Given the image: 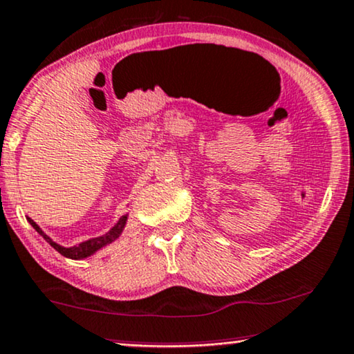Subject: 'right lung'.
Returning a JSON list of instances; mask_svg holds the SVG:
<instances>
[{
  "label": "right lung",
  "mask_w": 354,
  "mask_h": 354,
  "mask_svg": "<svg viewBox=\"0 0 354 354\" xmlns=\"http://www.w3.org/2000/svg\"><path fill=\"white\" fill-rule=\"evenodd\" d=\"M27 220H29V223L34 226L35 232L39 233L40 236H44L45 241L48 243L51 248H55L56 251L61 254V256H64L68 259H74V261H79V259H86L88 256H93V254H95L97 251H100L102 248H105L106 244H110V243L115 241V239L120 238V234L122 233V230H124V226H126V221H128V215H122L120 221H118V223L113 226V228L106 234H103V236L87 239V241H84V243L77 244V246H73V248L59 246L58 243H55L53 239H51L50 236H46V234L41 232V228L35 223L34 220H32V218H27Z\"/></svg>",
  "instance_id": "add662e5"
}]
</instances>
